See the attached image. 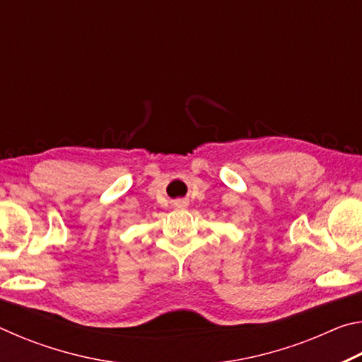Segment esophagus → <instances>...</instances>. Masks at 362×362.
Returning <instances> with one entry per match:
<instances>
[{
  "label": "esophagus",
  "mask_w": 362,
  "mask_h": 362,
  "mask_svg": "<svg viewBox=\"0 0 362 362\" xmlns=\"http://www.w3.org/2000/svg\"><path fill=\"white\" fill-rule=\"evenodd\" d=\"M175 206H177V207H182V206H185V203H183V201H177Z\"/></svg>",
  "instance_id": "34e87169"
}]
</instances>
